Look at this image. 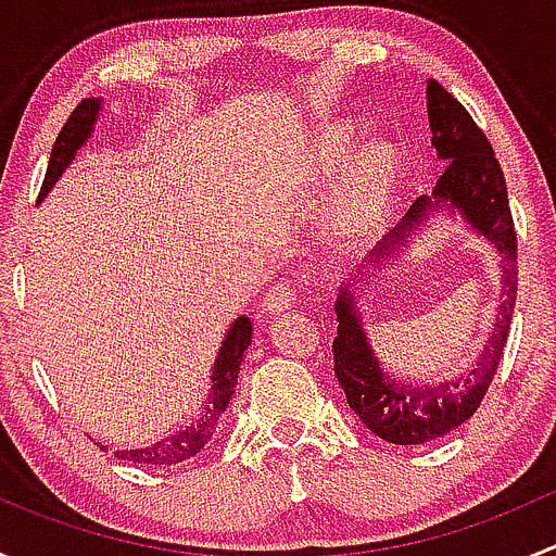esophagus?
<instances>
[{
  "label": "esophagus",
  "instance_id": "1",
  "mask_svg": "<svg viewBox=\"0 0 556 556\" xmlns=\"http://www.w3.org/2000/svg\"><path fill=\"white\" fill-rule=\"evenodd\" d=\"M295 304V288L290 282H274L263 295V312L277 314Z\"/></svg>",
  "mask_w": 556,
  "mask_h": 556
}]
</instances>
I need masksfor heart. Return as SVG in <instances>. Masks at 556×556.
<instances>
[{"mask_svg": "<svg viewBox=\"0 0 556 556\" xmlns=\"http://www.w3.org/2000/svg\"><path fill=\"white\" fill-rule=\"evenodd\" d=\"M355 137L357 128L350 121L325 128L314 142V166L323 174L339 169ZM401 172V153L387 139H368L350 155L339 199H336L333 215H330V233H333L336 242H357L377 226L379 217L390 206L392 195H395Z\"/></svg>", "mask_w": 556, "mask_h": 556, "instance_id": "1", "label": "heart"}]
</instances>
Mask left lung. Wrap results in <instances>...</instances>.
<instances>
[{
  "instance_id": "1",
  "label": "left lung",
  "mask_w": 556,
  "mask_h": 556,
  "mask_svg": "<svg viewBox=\"0 0 556 556\" xmlns=\"http://www.w3.org/2000/svg\"><path fill=\"white\" fill-rule=\"evenodd\" d=\"M428 121L433 131L430 144L439 159L446 161L444 174L435 182L433 193L419 195L401 223L377 244L371 257L361 263L357 279L341 282L336 295V379L361 422L379 439L397 446L428 444L473 417L501 366L517 304V233L508 206L506 177L492 153V144L465 106L435 80L428 83ZM435 214H450L453 219L463 216L471 230L496 247L504 277L502 306L485 352L468 372L435 386L406 383L387 375L378 363L367 331L362 328L354 290L370 281L390 256H396L407 245L410 233L421 230L424 223Z\"/></svg>"
}]
</instances>
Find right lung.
<instances>
[{"label": "right lung", "mask_w": 556, "mask_h": 556, "mask_svg": "<svg viewBox=\"0 0 556 556\" xmlns=\"http://www.w3.org/2000/svg\"><path fill=\"white\" fill-rule=\"evenodd\" d=\"M99 115H102V99H83L75 106V112L70 115V121L64 123V128L59 131L53 142V153H50L48 172H45L42 190H39V201L50 193L59 177L70 169V164L75 161L77 150L91 139L93 126H97ZM252 341V323L250 317H237L231 323V328L223 336V344L217 350L215 366H212V390L206 395L204 412H201L199 422L185 425V430L166 435V439L155 441L150 446H137V450H117L115 457L128 459V463L139 465H177L182 459L195 457L206 446V441L212 439V433L217 430L223 412L228 408L233 390H237L239 379V366H242L244 350ZM104 450V446H102Z\"/></svg>", "instance_id": "obj_1"}]
</instances>
